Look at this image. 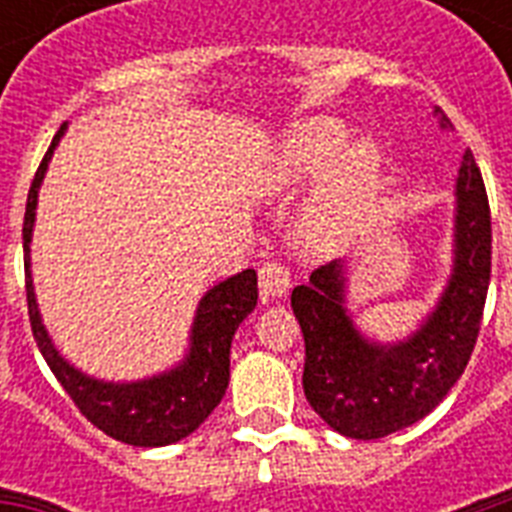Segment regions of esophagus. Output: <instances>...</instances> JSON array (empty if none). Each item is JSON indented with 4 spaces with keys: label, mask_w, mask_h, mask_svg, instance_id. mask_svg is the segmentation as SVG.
<instances>
[{
    "label": "esophagus",
    "mask_w": 512,
    "mask_h": 512,
    "mask_svg": "<svg viewBox=\"0 0 512 512\" xmlns=\"http://www.w3.org/2000/svg\"><path fill=\"white\" fill-rule=\"evenodd\" d=\"M257 279H260V300H263V303H268V300H276V297H281V295H287L289 284H292L287 265L276 263V260L260 265Z\"/></svg>",
    "instance_id": "34e87169"
}]
</instances>
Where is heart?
I'll list each match as a JSON object with an SVG mask.
<instances>
[{"label": "heart", "mask_w": 512, "mask_h": 512, "mask_svg": "<svg viewBox=\"0 0 512 512\" xmlns=\"http://www.w3.org/2000/svg\"><path fill=\"white\" fill-rule=\"evenodd\" d=\"M348 143L350 130L340 119H308L289 132L273 167V180L279 185L313 183L332 170L327 191L305 223L311 244L321 249L337 247L356 231L380 183V148L372 140H361L350 148Z\"/></svg>", "instance_id": "1"}]
</instances>
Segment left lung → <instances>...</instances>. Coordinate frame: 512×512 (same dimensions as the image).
Here are the masks:
<instances>
[{"instance_id": "1", "label": "left lung", "mask_w": 512, "mask_h": 512, "mask_svg": "<svg viewBox=\"0 0 512 512\" xmlns=\"http://www.w3.org/2000/svg\"><path fill=\"white\" fill-rule=\"evenodd\" d=\"M441 127H454L441 111ZM492 279V212L481 170L465 151L457 180V260L449 289L412 340L380 348L358 337L342 308V263L319 265L292 289L305 337L303 390L313 412L348 438H385L436 409L476 348Z\"/></svg>"}]
</instances>
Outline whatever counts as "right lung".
I'll use <instances>...</instances> for the list:
<instances>
[{"mask_svg": "<svg viewBox=\"0 0 512 512\" xmlns=\"http://www.w3.org/2000/svg\"><path fill=\"white\" fill-rule=\"evenodd\" d=\"M63 135V124L55 132L31 188H28L26 215H23V265H26V303L28 321L44 361L58 377L76 409L106 436L132 446H167L199 428L212 409L220 404L231 377V340L239 324L255 311L257 273L252 268L236 273L233 279L217 284L204 295L193 321L191 356L172 372L132 385L98 382L68 366L52 348L36 311L34 287L28 273V241L34 228L36 191L42 183L47 162Z\"/></svg>", "mask_w": 512, "mask_h": 512, "instance_id": "1", "label": "right lung"}]
</instances>
